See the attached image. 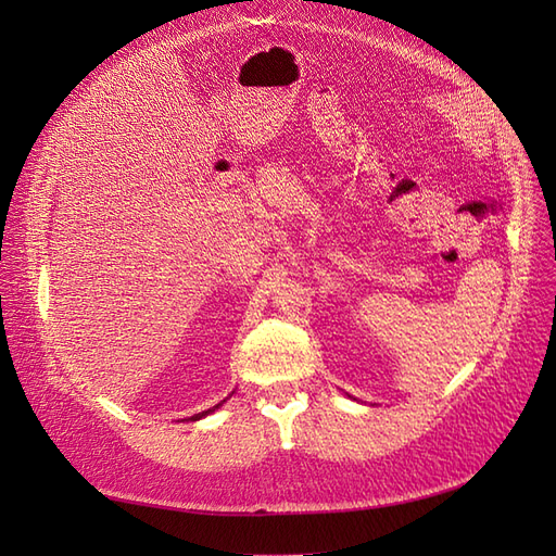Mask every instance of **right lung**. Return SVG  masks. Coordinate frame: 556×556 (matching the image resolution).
Masks as SVG:
<instances>
[{
    "mask_svg": "<svg viewBox=\"0 0 556 556\" xmlns=\"http://www.w3.org/2000/svg\"><path fill=\"white\" fill-rule=\"evenodd\" d=\"M217 406H220V403H217ZM217 406H213V408H208V410H204V413H197V415H192L190 419H192V422H194V419H201V417H206L208 413H213Z\"/></svg>",
    "mask_w": 556,
    "mask_h": 556,
    "instance_id": "right-lung-1",
    "label": "right lung"
}]
</instances>
